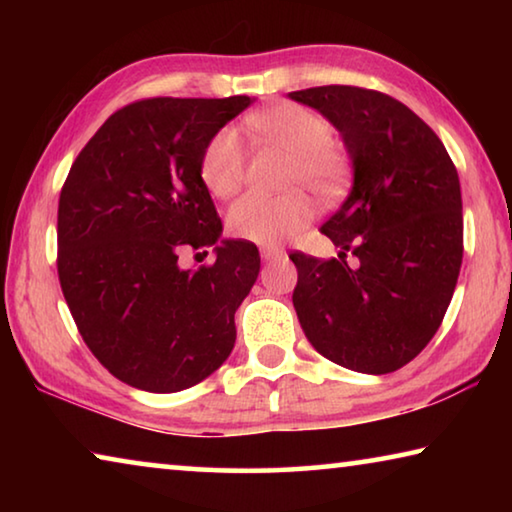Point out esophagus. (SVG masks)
<instances>
[{
    "mask_svg": "<svg viewBox=\"0 0 512 512\" xmlns=\"http://www.w3.org/2000/svg\"><path fill=\"white\" fill-rule=\"evenodd\" d=\"M259 253H262V259H266V262H273V259L284 257V250L277 246H262L259 248Z\"/></svg>",
    "mask_w": 512,
    "mask_h": 512,
    "instance_id": "34e87169",
    "label": "esophagus"
}]
</instances>
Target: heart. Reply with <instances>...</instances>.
<instances>
[{
	"label": "heart",
	"mask_w": 512,
	"mask_h": 512,
	"mask_svg": "<svg viewBox=\"0 0 512 512\" xmlns=\"http://www.w3.org/2000/svg\"><path fill=\"white\" fill-rule=\"evenodd\" d=\"M248 128L264 142L291 153L289 185H307L320 196L334 194L345 176L343 155L332 149V126L302 106H277L248 117ZM246 151L232 128H223L205 146L201 178L210 194L228 198L244 185ZM314 201L302 192L268 196L250 192L230 205L228 228L235 237L273 246L300 232L314 219Z\"/></svg>",
	"instance_id": "obj_1"
}]
</instances>
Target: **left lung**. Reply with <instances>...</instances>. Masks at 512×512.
Masks as SVG:
<instances>
[{"mask_svg": "<svg viewBox=\"0 0 512 512\" xmlns=\"http://www.w3.org/2000/svg\"><path fill=\"white\" fill-rule=\"evenodd\" d=\"M289 99L318 110L352 162L350 194L320 228L339 259L291 255L293 307L325 359L386 375L427 348L452 302L463 262L456 167L438 135L388 94L323 85Z\"/></svg>", "mask_w": 512, "mask_h": 512, "instance_id": "8db88e82", "label": "left lung"}]
</instances>
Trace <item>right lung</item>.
I'll return each mask as SVG.
<instances>
[{
    "label": "right lung",
    "instance_id": "add662e5",
    "mask_svg": "<svg viewBox=\"0 0 512 512\" xmlns=\"http://www.w3.org/2000/svg\"><path fill=\"white\" fill-rule=\"evenodd\" d=\"M253 101L131 103L85 144L60 192L58 277L67 307L101 366L140 391H185L235 348V311L259 275V250L221 239L201 160ZM187 245H212L215 264L180 269L177 253Z\"/></svg>",
    "mask_w": 512,
    "mask_h": 512
}]
</instances>
